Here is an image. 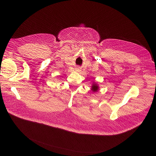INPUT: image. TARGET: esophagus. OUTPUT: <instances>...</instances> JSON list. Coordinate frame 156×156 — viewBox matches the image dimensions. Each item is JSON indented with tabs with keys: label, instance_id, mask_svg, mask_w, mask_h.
Returning a JSON list of instances; mask_svg holds the SVG:
<instances>
[{
	"label": "esophagus",
	"instance_id": "obj_1",
	"mask_svg": "<svg viewBox=\"0 0 156 156\" xmlns=\"http://www.w3.org/2000/svg\"><path fill=\"white\" fill-rule=\"evenodd\" d=\"M79 70H80V69H79V68H77V69H76V71H79Z\"/></svg>",
	"mask_w": 156,
	"mask_h": 156
}]
</instances>
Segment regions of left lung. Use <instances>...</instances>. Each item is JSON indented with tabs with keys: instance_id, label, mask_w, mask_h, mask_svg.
<instances>
[{
	"instance_id": "left-lung-1",
	"label": "left lung",
	"mask_w": 156,
	"mask_h": 156,
	"mask_svg": "<svg viewBox=\"0 0 156 156\" xmlns=\"http://www.w3.org/2000/svg\"><path fill=\"white\" fill-rule=\"evenodd\" d=\"M91 90L92 91V92H98V90H99V85H98L96 82H93L92 87H91Z\"/></svg>"
}]
</instances>
